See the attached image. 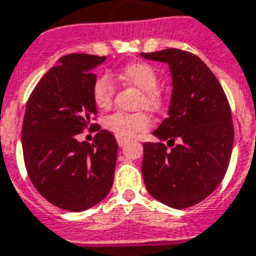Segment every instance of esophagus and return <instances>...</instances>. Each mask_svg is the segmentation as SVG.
Segmentation results:
<instances>
[{
  "instance_id": "34e87169",
  "label": "esophagus",
  "mask_w": 256,
  "mask_h": 256,
  "mask_svg": "<svg viewBox=\"0 0 256 256\" xmlns=\"http://www.w3.org/2000/svg\"><path fill=\"white\" fill-rule=\"evenodd\" d=\"M116 141H118L119 146H123L126 144V140H123V138H116Z\"/></svg>"
}]
</instances>
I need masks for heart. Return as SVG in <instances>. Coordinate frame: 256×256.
Segmentation results:
<instances>
[{
  "mask_svg": "<svg viewBox=\"0 0 256 256\" xmlns=\"http://www.w3.org/2000/svg\"><path fill=\"white\" fill-rule=\"evenodd\" d=\"M119 80L134 85L141 90V98L138 100L140 107H145L157 111L162 107V96L157 90L158 76L152 66L145 62H134L124 66L118 74ZM112 82L107 76H100L92 85V99L98 108L107 110L112 104ZM150 118L145 112L128 114L118 111L104 119V128L114 133L118 138L130 140L138 134L146 132L150 128Z\"/></svg>",
  "mask_w": 256,
  "mask_h": 256,
  "instance_id": "1",
  "label": "heart"
}]
</instances>
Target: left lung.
Segmentation results:
<instances>
[{
  "label": "left lung",
  "mask_w": 256,
  "mask_h": 256,
  "mask_svg": "<svg viewBox=\"0 0 256 256\" xmlns=\"http://www.w3.org/2000/svg\"><path fill=\"white\" fill-rule=\"evenodd\" d=\"M141 56L168 64L172 76L168 116L153 132L160 142L144 144V182L154 200L186 209L209 196L226 174L234 137L230 107L216 76L194 54L166 48Z\"/></svg>",
  "instance_id": "8db88e82"
}]
</instances>
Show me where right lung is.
Listing matches in <instances>:
<instances>
[{
	"label": "right lung",
	"mask_w": 256,
	"mask_h": 256,
	"mask_svg": "<svg viewBox=\"0 0 256 256\" xmlns=\"http://www.w3.org/2000/svg\"><path fill=\"white\" fill-rule=\"evenodd\" d=\"M106 56L68 54L42 77L27 102L22 128L24 162L32 184L50 204L82 212L111 190L118 144L112 133L90 123L96 74ZM98 131L92 144L76 141L84 128Z\"/></svg>",
	"instance_id": "1"
}]
</instances>
